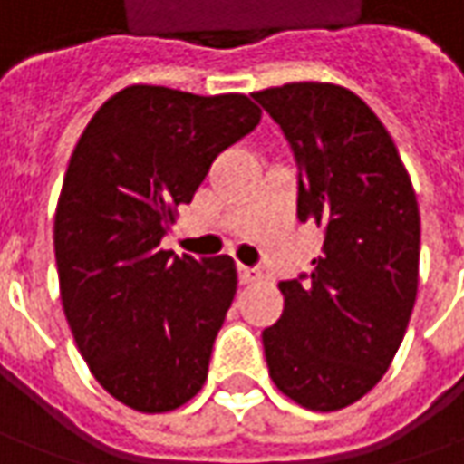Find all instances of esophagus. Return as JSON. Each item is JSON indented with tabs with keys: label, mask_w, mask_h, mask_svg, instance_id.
<instances>
[{
	"label": "esophagus",
	"mask_w": 464,
	"mask_h": 464,
	"mask_svg": "<svg viewBox=\"0 0 464 464\" xmlns=\"http://www.w3.org/2000/svg\"><path fill=\"white\" fill-rule=\"evenodd\" d=\"M262 280V275L256 269H248V266H238V282L241 285H254V282Z\"/></svg>",
	"instance_id": "34e87169"
}]
</instances>
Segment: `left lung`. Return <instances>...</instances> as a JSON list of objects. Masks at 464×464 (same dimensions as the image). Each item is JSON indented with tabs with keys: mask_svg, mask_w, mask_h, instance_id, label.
Masks as SVG:
<instances>
[{
	"mask_svg": "<svg viewBox=\"0 0 464 464\" xmlns=\"http://www.w3.org/2000/svg\"><path fill=\"white\" fill-rule=\"evenodd\" d=\"M300 169L297 218L324 226L308 280L280 282L264 328L269 377L297 406L342 411L388 372L419 290V202L391 133L354 92L293 82L251 94Z\"/></svg>",
	"mask_w": 464,
	"mask_h": 464,
	"instance_id": "obj_1",
	"label": "left lung"
}]
</instances>
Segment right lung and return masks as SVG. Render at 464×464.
I'll list each match as a JSON object with an SVG mask.
<instances>
[{
	"instance_id": "1",
	"label": "right lung",
	"mask_w": 464,
	"mask_h": 464,
	"mask_svg": "<svg viewBox=\"0 0 464 464\" xmlns=\"http://www.w3.org/2000/svg\"><path fill=\"white\" fill-rule=\"evenodd\" d=\"M259 118L246 94L133 84L73 149L53 223L61 303L89 372L122 406L167 413L208 380L236 264L174 256L161 238L218 153Z\"/></svg>"
}]
</instances>
